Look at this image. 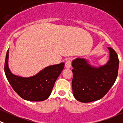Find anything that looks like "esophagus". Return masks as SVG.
Here are the masks:
<instances>
[{"instance_id": "1", "label": "esophagus", "mask_w": 123, "mask_h": 123, "mask_svg": "<svg viewBox=\"0 0 123 123\" xmlns=\"http://www.w3.org/2000/svg\"><path fill=\"white\" fill-rule=\"evenodd\" d=\"M71 63H72L71 59H68L65 63V67L67 68H70L71 67Z\"/></svg>"}]
</instances>
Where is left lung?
Masks as SVG:
<instances>
[{
  "mask_svg": "<svg viewBox=\"0 0 123 123\" xmlns=\"http://www.w3.org/2000/svg\"><path fill=\"white\" fill-rule=\"evenodd\" d=\"M110 59L105 65L94 68L84 59L73 61L72 89L77 100L89 103L103 98L115 83L117 77L119 59L113 49L108 47Z\"/></svg>",
  "mask_w": 123,
  "mask_h": 123,
  "instance_id": "1",
  "label": "left lung"
}]
</instances>
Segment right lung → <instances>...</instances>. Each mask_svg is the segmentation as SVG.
Segmentation results:
<instances>
[{"instance_id": "right-lung-1", "label": "right lung", "mask_w": 123, "mask_h": 123, "mask_svg": "<svg viewBox=\"0 0 123 123\" xmlns=\"http://www.w3.org/2000/svg\"><path fill=\"white\" fill-rule=\"evenodd\" d=\"M8 50L6 55L4 70L6 77L12 88L20 97L26 100L40 102L50 96L56 80L64 67V63L46 67L43 70L29 78L12 74L8 68Z\"/></svg>"}]
</instances>
